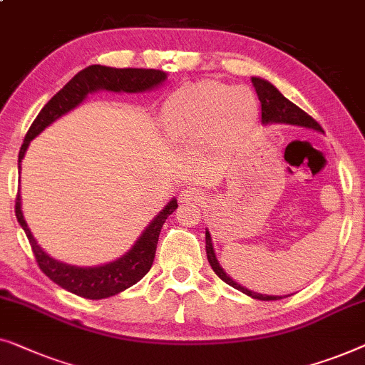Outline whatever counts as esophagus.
<instances>
[{
  "instance_id": "esophagus-1",
  "label": "esophagus",
  "mask_w": 365,
  "mask_h": 365,
  "mask_svg": "<svg viewBox=\"0 0 365 365\" xmlns=\"http://www.w3.org/2000/svg\"><path fill=\"white\" fill-rule=\"evenodd\" d=\"M203 198H205V193L197 187H187L185 190H182L180 193V202L183 203H188V202L200 203Z\"/></svg>"
}]
</instances>
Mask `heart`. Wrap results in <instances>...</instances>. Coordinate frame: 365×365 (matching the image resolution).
Returning a JSON list of instances; mask_svg holds the SVG:
<instances>
[{
    "label": "heart",
    "mask_w": 365,
    "mask_h": 365,
    "mask_svg": "<svg viewBox=\"0 0 365 365\" xmlns=\"http://www.w3.org/2000/svg\"><path fill=\"white\" fill-rule=\"evenodd\" d=\"M255 114L256 101L250 89L207 79L185 84L168 99L163 124L177 137H205L215 130H243Z\"/></svg>",
    "instance_id": "obj_1"
}]
</instances>
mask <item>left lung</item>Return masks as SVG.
Masks as SVG:
<instances>
[{"mask_svg":"<svg viewBox=\"0 0 365 365\" xmlns=\"http://www.w3.org/2000/svg\"><path fill=\"white\" fill-rule=\"evenodd\" d=\"M251 82H253L256 94H258V99L261 102V124H291V125H301V127H307V129H314L322 132L321 125L312 119L311 115H307L304 110L299 109L296 104H292L291 101H287L286 97L281 94V92L276 89V87L271 84V82L261 79V78H251ZM205 241H207V258L208 263L212 266L215 273L220 279H223L225 283L230 284L235 289H238L245 294H248L255 299L259 301H276L281 299L283 296H268V294H259V292H255L248 289V287L241 286L233 281L230 276L225 273V269L220 266L217 255H215L213 250V243H212V235L207 230L205 233ZM286 297V296H284Z\"/></svg>","mask_w":365,"mask_h":365,"instance_id":"obj_1","label":"left lung"}]
</instances>
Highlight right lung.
Segmentation results:
<instances>
[{
    "label": "right lung",
    "mask_w": 365,
    "mask_h": 365,
    "mask_svg": "<svg viewBox=\"0 0 365 365\" xmlns=\"http://www.w3.org/2000/svg\"><path fill=\"white\" fill-rule=\"evenodd\" d=\"M167 74L158 69H115L101 64L82 69L41 109L38 117L31 124L26 137H24L21 150H19V170H21V160L28 150L29 142L34 137H38L54 120H58L59 117L76 109L92 92L110 91L129 92V94H132V92H145L163 84ZM177 207V200L172 198L167 207L143 230L135 245L124 256L107 264L92 266V268H81V266L63 263V261L51 258L48 253H44V250L34 240L33 233L28 228L26 220L23 217L21 195L19 193L16 195L14 212H16L19 225H21L24 233L28 236L38 266L51 281H54L56 284L73 292V294L86 297V299H104V297L115 296L125 291L127 287L138 283L148 273V269L152 268L153 258H155L160 230L165 220L175 212Z\"/></svg>",
    "instance_id": "right-lung-1"
}]
</instances>
